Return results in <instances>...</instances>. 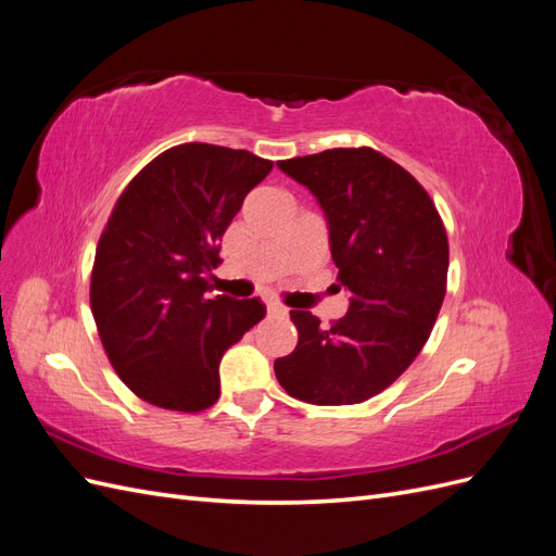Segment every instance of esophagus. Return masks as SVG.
Masks as SVG:
<instances>
[{"label": "esophagus", "instance_id": "34e87169", "mask_svg": "<svg viewBox=\"0 0 556 556\" xmlns=\"http://www.w3.org/2000/svg\"><path fill=\"white\" fill-rule=\"evenodd\" d=\"M264 306H266L268 315H285V313H288V308H285L280 301H276V299H264Z\"/></svg>", "mask_w": 556, "mask_h": 556}]
</instances>
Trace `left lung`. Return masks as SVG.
Listing matches in <instances>:
<instances>
[{
  "instance_id": "left-lung-1",
  "label": "left lung",
  "mask_w": 556,
  "mask_h": 556,
  "mask_svg": "<svg viewBox=\"0 0 556 556\" xmlns=\"http://www.w3.org/2000/svg\"><path fill=\"white\" fill-rule=\"evenodd\" d=\"M278 166L325 211L350 308L331 327L290 311L299 343L276 359V378L315 406L362 403L406 371L439 317L450 264L443 220L422 185L374 148H331Z\"/></svg>"
}]
</instances>
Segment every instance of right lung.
<instances>
[{"mask_svg": "<svg viewBox=\"0 0 556 556\" xmlns=\"http://www.w3.org/2000/svg\"><path fill=\"white\" fill-rule=\"evenodd\" d=\"M271 169L248 150L182 143L143 166L115 201L90 306L115 374L153 406H213L227 348L266 315L260 299H208L206 276L245 194Z\"/></svg>", "mask_w": 556, "mask_h": 556, "instance_id": "add662e5", "label": "right lung"}]
</instances>
